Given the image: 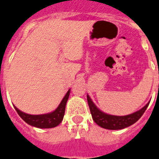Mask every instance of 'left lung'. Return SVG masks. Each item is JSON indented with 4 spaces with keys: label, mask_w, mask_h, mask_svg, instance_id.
I'll return each instance as SVG.
<instances>
[{
    "label": "left lung",
    "mask_w": 159,
    "mask_h": 159,
    "mask_svg": "<svg viewBox=\"0 0 159 159\" xmlns=\"http://www.w3.org/2000/svg\"><path fill=\"white\" fill-rule=\"evenodd\" d=\"M87 101L93 121L99 126L107 129H121L133 125L143 116L150 103L148 102L144 107L133 114L125 116H115L106 114L99 110L89 95H87Z\"/></svg>",
    "instance_id": "8db88e82"
}]
</instances>
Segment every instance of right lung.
I'll use <instances>...</instances> for the list:
<instances>
[{
  "label": "right lung",
  "mask_w": 159,
  "mask_h": 159,
  "mask_svg": "<svg viewBox=\"0 0 159 159\" xmlns=\"http://www.w3.org/2000/svg\"><path fill=\"white\" fill-rule=\"evenodd\" d=\"M70 93V89H69L68 92L66 93V94L65 95L61 103L59 104V106H57V108L53 112L48 113V114L33 115V114H28L22 112L16 108L15 106L14 108L20 118L29 125L34 126V127L41 128V129L53 128L57 125H58L63 120L65 110H66V105L67 101H68Z\"/></svg>",
  "instance_id": "obj_1"
}]
</instances>
